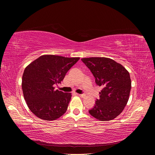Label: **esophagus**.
<instances>
[{
  "instance_id": "esophagus-1",
  "label": "esophagus",
  "mask_w": 155,
  "mask_h": 155,
  "mask_svg": "<svg viewBox=\"0 0 155 155\" xmlns=\"http://www.w3.org/2000/svg\"><path fill=\"white\" fill-rule=\"evenodd\" d=\"M79 97H85V94H78Z\"/></svg>"
}]
</instances>
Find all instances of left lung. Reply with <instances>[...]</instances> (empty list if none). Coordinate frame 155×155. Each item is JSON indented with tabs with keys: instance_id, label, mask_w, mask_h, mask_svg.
I'll use <instances>...</instances> for the list:
<instances>
[{
	"instance_id": "1",
	"label": "left lung",
	"mask_w": 155,
	"mask_h": 155,
	"mask_svg": "<svg viewBox=\"0 0 155 155\" xmlns=\"http://www.w3.org/2000/svg\"><path fill=\"white\" fill-rule=\"evenodd\" d=\"M97 85L102 87L100 99L89 113L100 121H110L121 114L127 104L131 88L129 72L121 64L107 58H82Z\"/></svg>"
}]
</instances>
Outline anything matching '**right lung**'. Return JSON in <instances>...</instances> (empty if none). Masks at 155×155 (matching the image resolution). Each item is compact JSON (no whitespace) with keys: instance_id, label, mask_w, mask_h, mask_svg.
I'll return each mask as SVG.
<instances>
[{"instance_id":"add662e5","label":"right lung","mask_w":155,"mask_h":155,"mask_svg":"<svg viewBox=\"0 0 155 155\" xmlns=\"http://www.w3.org/2000/svg\"><path fill=\"white\" fill-rule=\"evenodd\" d=\"M79 58L43 55L25 69L22 78L23 96L29 109L39 118L58 119L66 112L72 94L55 90Z\"/></svg>"}]
</instances>
